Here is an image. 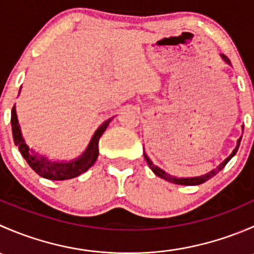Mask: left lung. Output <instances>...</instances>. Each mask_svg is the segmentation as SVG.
I'll return each instance as SVG.
<instances>
[{"label":"left lung","mask_w":254,"mask_h":254,"mask_svg":"<svg viewBox=\"0 0 254 254\" xmlns=\"http://www.w3.org/2000/svg\"><path fill=\"white\" fill-rule=\"evenodd\" d=\"M221 58L224 59V60L226 61V63L229 64V65H230V64H231V63H230L229 59H227L226 56H225V55H221ZM242 129H243V127H242ZM240 141H241V137H240V139H238V141H237V146H236V148H235V150H234V152H232L231 155H230L229 157H227L226 160H225L224 162H222L221 165H220L219 167L216 168V170L211 171V172H209V173H207V175H205V176L195 177V178H176V177L170 176V175H168V173H166L165 171H162V170H161V168H158L157 166L153 165V163L151 162V161H150V158H148L147 156H146V153H145V152H143V156H145V160H146V162H147L148 167H150L151 170H152V172L155 173L156 176L161 177V178H163V179H165V181L171 182V183L181 184V186H196V184H201V183H204V182L209 181L210 178H212V177H214V176H216L217 173H219L220 171H221L222 168H224L225 166L227 165V162H229V161L231 160V158L234 157L235 155H236V152H237L238 147H240Z\"/></svg>","instance_id":"left-lung-1"}]
</instances>
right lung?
<instances>
[{"mask_svg":"<svg viewBox=\"0 0 254 254\" xmlns=\"http://www.w3.org/2000/svg\"><path fill=\"white\" fill-rule=\"evenodd\" d=\"M11 124H12V135H13L14 145L18 146L20 153L27 161L28 165L30 166L35 173H38L40 177H44L47 179L51 181H65V179L75 178L86 172L88 168H91L94 165L98 157V142L99 137L103 135L106 131L107 127H108L109 122H106L94 134L93 139L89 143L88 148L86 152L79 157L78 160L72 161V162L67 163H59V162H51L44 158L43 156H38L33 150L28 147L27 143L23 140L22 135H20L19 125H18V119L16 114V108H12V117H11Z\"/></svg>","mask_w":254,"mask_h":254,"instance_id":"1","label":"right lung"}]
</instances>
